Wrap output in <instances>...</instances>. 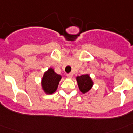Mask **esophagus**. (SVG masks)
Wrapping results in <instances>:
<instances>
[{"label":"esophagus","instance_id":"1","mask_svg":"<svg viewBox=\"0 0 133 133\" xmlns=\"http://www.w3.org/2000/svg\"><path fill=\"white\" fill-rule=\"evenodd\" d=\"M72 75H73V74L72 73V72H70V73H68L66 74V76H67L68 77H72Z\"/></svg>","mask_w":133,"mask_h":133}]
</instances>
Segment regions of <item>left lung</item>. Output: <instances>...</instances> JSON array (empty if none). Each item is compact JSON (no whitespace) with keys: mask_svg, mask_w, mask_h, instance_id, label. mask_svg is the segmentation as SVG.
Masks as SVG:
<instances>
[{"mask_svg":"<svg viewBox=\"0 0 133 133\" xmlns=\"http://www.w3.org/2000/svg\"><path fill=\"white\" fill-rule=\"evenodd\" d=\"M77 80L80 90L83 93L87 92L92 87V81L88 75H83L77 77Z\"/></svg>","mask_w":133,"mask_h":133,"instance_id":"obj_1","label":"left lung"}]
</instances>
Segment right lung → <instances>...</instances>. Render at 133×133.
Returning a JSON list of instances; mask_svg holds the SVG:
<instances>
[{"label": "right lung", "instance_id": "right-lung-1", "mask_svg": "<svg viewBox=\"0 0 133 133\" xmlns=\"http://www.w3.org/2000/svg\"><path fill=\"white\" fill-rule=\"evenodd\" d=\"M61 78V75L55 72L52 69H49L44 74L42 79V87L46 93L52 94L56 91Z\"/></svg>", "mask_w": 133, "mask_h": 133}]
</instances>
